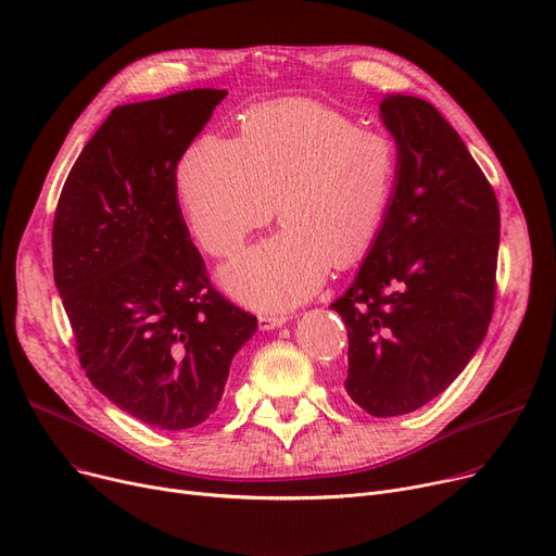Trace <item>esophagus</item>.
Wrapping results in <instances>:
<instances>
[{"label":"esophagus","instance_id":"34e87169","mask_svg":"<svg viewBox=\"0 0 556 556\" xmlns=\"http://www.w3.org/2000/svg\"><path fill=\"white\" fill-rule=\"evenodd\" d=\"M288 315L283 313H258V329L261 331H270V329H277L281 325L288 323Z\"/></svg>","mask_w":556,"mask_h":556}]
</instances>
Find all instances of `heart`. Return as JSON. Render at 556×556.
Instances as JSON below:
<instances>
[{
  "instance_id": "obj_1",
  "label": "heart",
  "mask_w": 556,
  "mask_h": 556,
  "mask_svg": "<svg viewBox=\"0 0 556 556\" xmlns=\"http://www.w3.org/2000/svg\"><path fill=\"white\" fill-rule=\"evenodd\" d=\"M399 178L396 141L346 114L290 101L245 116L237 139L204 132L175 187L198 243L225 256L275 212L283 227L220 268L227 293L258 311L293 308L331 266L358 261L381 233Z\"/></svg>"
}]
</instances>
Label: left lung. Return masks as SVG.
Returning a JSON list of instances; mask_svg holds the SVG:
<instances>
[{"instance_id": "1", "label": "left lung", "mask_w": 556, "mask_h": 556, "mask_svg": "<svg viewBox=\"0 0 556 556\" xmlns=\"http://www.w3.org/2000/svg\"><path fill=\"white\" fill-rule=\"evenodd\" d=\"M399 149L388 220L331 304L346 325V394L374 417H399L442 394L482 344L495 300L498 200L434 105L386 94Z\"/></svg>"}]
</instances>
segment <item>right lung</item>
<instances>
[{"label": "right lung", "mask_w": 556, "mask_h": 556, "mask_svg": "<svg viewBox=\"0 0 556 556\" xmlns=\"http://www.w3.org/2000/svg\"><path fill=\"white\" fill-rule=\"evenodd\" d=\"M225 90L116 105L72 166L53 218V279L92 386L160 430L207 421L256 317L210 283L175 168Z\"/></svg>", "instance_id": "1"}]
</instances>
